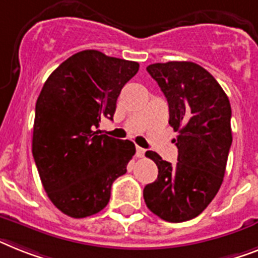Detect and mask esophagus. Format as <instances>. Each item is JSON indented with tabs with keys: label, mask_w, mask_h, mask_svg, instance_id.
Listing matches in <instances>:
<instances>
[{
	"label": "esophagus",
	"mask_w": 258,
	"mask_h": 258,
	"mask_svg": "<svg viewBox=\"0 0 258 258\" xmlns=\"http://www.w3.org/2000/svg\"><path fill=\"white\" fill-rule=\"evenodd\" d=\"M144 155H145V149L137 146V149H136V157H137V158H142Z\"/></svg>",
	"instance_id": "obj_1"
}]
</instances>
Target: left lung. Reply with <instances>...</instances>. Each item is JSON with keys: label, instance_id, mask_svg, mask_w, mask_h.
I'll return each instance as SVG.
<instances>
[{"label": "left lung", "instance_id": "1", "mask_svg": "<svg viewBox=\"0 0 258 258\" xmlns=\"http://www.w3.org/2000/svg\"><path fill=\"white\" fill-rule=\"evenodd\" d=\"M146 71L169 103L178 162L146 152L158 166V178L145 186L144 199L162 220L182 223L201 215L223 183L232 145L231 104L216 79L197 63H154Z\"/></svg>", "mask_w": 258, "mask_h": 258}]
</instances>
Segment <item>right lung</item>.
I'll return each mask as SVG.
<instances>
[{"mask_svg": "<svg viewBox=\"0 0 258 258\" xmlns=\"http://www.w3.org/2000/svg\"><path fill=\"white\" fill-rule=\"evenodd\" d=\"M138 68L137 61L84 50L63 61L40 91L33 157L50 201L71 218L105 207L112 183L136 153L129 140L96 129L103 117L113 120L117 97Z\"/></svg>", "mask_w": 258, "mask_h": 258, "instance_id": "obj_1", "label": "right lung"}]
</instances>
